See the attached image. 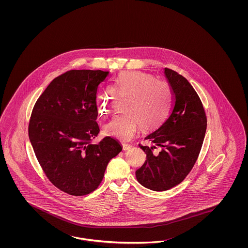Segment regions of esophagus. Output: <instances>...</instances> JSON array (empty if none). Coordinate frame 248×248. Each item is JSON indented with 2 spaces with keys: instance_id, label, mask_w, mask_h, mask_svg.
Wrapping results in <instances>:
<instances>
[{
  "instance_id": "1",
  "label": "esophagus",
  "mask_w": 248,
  "mask_h": 248,
  "mask_svg": "<svg viewBox=\"0 0 248 248\" xmlns=\"http://www.w3.org/2000/svg\"><path fill=\"white\" fill-rule=\"evenodd\" d=\"M122 146H123V150L124 151H127L132 148V145H130L128 143H122Z\"/></svg>"
}]
</instances>
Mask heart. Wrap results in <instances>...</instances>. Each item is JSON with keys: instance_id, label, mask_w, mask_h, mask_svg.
<instances>
[{"instance_id": "heart-1", "label": "heart", "mask_w": 248, "mask_h": 248, "mask_svg": "<svg viewBox=\"0 0 248 248\" xmlns=\"http://www.w3.org/2000/svg\"><path fill=\"white\" fill-rule=\"evenodd\" d=\"M124 113L116 114L105 124L106 136L121 141L130 140L139 126L149 132L157 129L169 113L173 91L169 83L155 79L143 72H125L117 76L106 90L97 93L95 105L98 113L106 116L110 113L114 97H124Z\"/></svg>"}]
</instances>
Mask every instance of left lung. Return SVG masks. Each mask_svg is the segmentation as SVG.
I'll list each match as a JSON object with an SVG mask.
<instances>
[{
	"label": "left lung",
	"instance_id": "left-lung-1",
	"mask_svg": "<svg viewBox=\"0 0 248 248\" xmlns=\"http://www.w3.org/2000/svg\"><path fill=\"white\" fill-rule=\"evenodd\" d=\"M165 75L173 91L172 107L163 124L145 138L155 145L139 144L146 161L135 173L142 186L158 192L179 185L191 172L207 124L203 104L187 80L169 68Z\"/></svg>",
	"mask_w": 248,
	"mask_h": 248
}]
</instances>
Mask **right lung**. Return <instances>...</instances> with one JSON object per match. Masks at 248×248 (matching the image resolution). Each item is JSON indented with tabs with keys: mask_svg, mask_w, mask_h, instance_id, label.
<instances>
[{
	"mask_svg": "<svg viewBox=\"0 0 248 248\" xmlns=\"http://www.w3.org/2000/svg\"><path fill=\"white\" fill-rule=\"evenodd\" d=\"M110 76L101 70H70L54 78L31 114V143L46 177L68 195L82 196L102 183L105 169L122 146L110 136L99 143L95 105L100 84Z\"/></svg>",
	"mask_w": 248,
	"mask_h": 248,
	"instance_id": "add662e5",
	"label": "right lung"
}]
</instances>
